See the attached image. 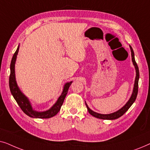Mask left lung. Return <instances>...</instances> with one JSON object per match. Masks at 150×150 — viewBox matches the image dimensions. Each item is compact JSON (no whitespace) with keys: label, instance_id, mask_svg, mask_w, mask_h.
I'll return each instance as SVG.
<instances>
[{"label":"left lung","instance_id":"8db88e82","mask_svg":"<svg viewBox=\"0 0 150 150\" xmlns=\"http://www.w3.org/2000/svg\"><path fill=\"white\" fill-rule=\"evenodd\" d=\"M130 50H131V55H132V61L133 62V65H134L135 69H136V78H135V81H134V89H133V91L132 93V96L127 103L125 104V105L123 106L122 108H120V110H118L117 111L112 112V113L110 114H100L98 113V112H96L93 111V110L90 109L89 108V106H87V104H85L87 106V110L90 114L92 116L95 117L96 118L98 119H102V120H115V119H117L119 117H120L121 116H122L125 112H126L127 110L129 109V108L132 106V104L134 103L135 100H136L137 96V93H138V86H139V67L138 65H137L136 61H135V59H134V51H133L132 47L130 46Z\"/></svg>","mask_w":150,"mask_h":150}]
</instances>
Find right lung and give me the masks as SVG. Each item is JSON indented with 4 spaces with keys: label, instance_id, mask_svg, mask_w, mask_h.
<instances>
[{
    "label": "right lung",
    "instance_id": "add662e5",
    "mask_svg": "<svg viewBox=\"0 0 150 150\" xmlns=\"http://www.w3.org/2000/svg\"><path fill=\"white\" fill-rule=\"evenodd\" d=\"M18 50H19V46L18 47L17 50H16L15 53H14L13 57H12L11 65H10V70H11V72H10L9 76V84L10 91H11L12 96H13L14 99L16 100V102H17L20 108L22 110V111H23L26 115H27L28 116L30 117L48 119L56 115L61 109V106H62L63 102H64L65 96H66L67 91H68L69 87H70L72 81L69 82V83L65 84L62 93H61V95L60 96H59V98H58V100H57L56 103H55L50 109L44 112H38L33 110L31 106V104L30 103L29 100H28V98L22 93V91H20L16 81L15 63L16 61V57H17V54L18 53Z\"/></svg>",
    "mask_w": 150,
    "mask_h": 150
}]
</instances>
